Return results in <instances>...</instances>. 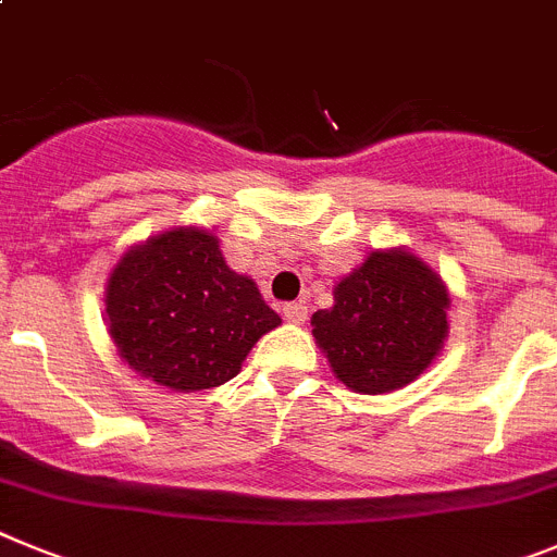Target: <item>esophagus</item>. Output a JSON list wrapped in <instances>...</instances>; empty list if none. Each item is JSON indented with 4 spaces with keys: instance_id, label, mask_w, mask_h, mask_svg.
<instances>
[{
    "instance_id": "1",
    "label": "esophagus",
    "mask_w": 557,
    "mask_h": 557,
    "mask_svg": "<svg viewBox=\"0 0 557 557\" xmlns=\"http://www.w3.org/2000/svg\"><path fill=\"white\" fill-rule=\"evenodd\" d=\"M283 317L288 319V322H294V325H302L308 319V306L306 302H285Z\"/></svg>"
}]
</instances>
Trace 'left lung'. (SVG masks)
<instances>
[{
    "label": "left lung",
    "mask_w": 557,
    "mask_h": 557,
    "mask_svg": "<svg viewBox=\"0 0 557 557\" xmlns=\"http://www.w3.org/2000/svg\"><path fill=\"white\" fill-rule=\"evenodd\" d=\"M448 285L406 246L367 251L311 317L313 338L347 389L384 395L423 375L448 338Z\"/></svg>",
    "instance_id": "left-lung-1"
}]
</instances>
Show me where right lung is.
<instances>
[{
    "label": "right lung",
    "instance_id": "add662e5",
    "mask_svg": "<svg viewBox=\"0 0 557 557\" xmlns=\"http://www.w3.org/2000/svg\"><path fill=\"white\" fill-rule=\"evenodd\" d=\"M283 319L232 272L205 226H173L123 251L106 283V325L120 359L173 393L221 386Z\"/></svg>",
    "mask_w": 557,
    "mask_h": 557
}]
</instances>
